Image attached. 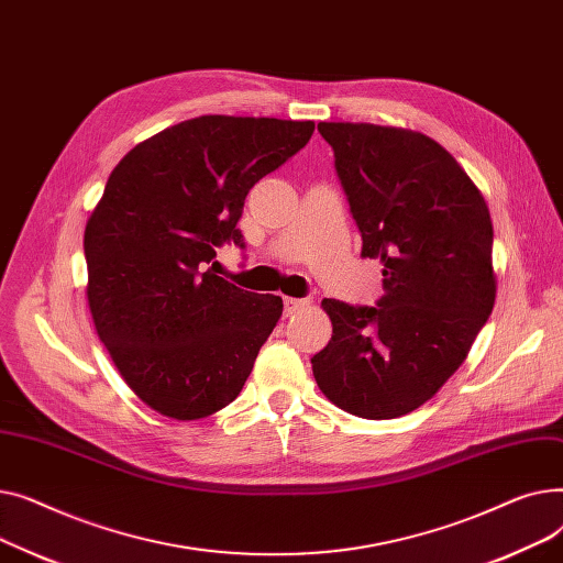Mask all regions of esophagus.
<instances>
[{
	"instance_id": "34e87169",
	"label": "esophagus",
	"mask_w": 563,
	"mask_h": 563,
	"mask_svg": "<svg viewBox=\"0 0 563 563\" xmlns=\"http://www.w3.org/2000/svg\"><path fill=\"white\" fill-rule=\"evenodd\" d=\"M308 306H310V301H308V299H294V297H287V299H285V314H287V317H294V314L303 312Z\"/></svg>"
}]
</instances>
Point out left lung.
<instances>
[{
    "label": "left lung",
    "instance_id": "1",
    "mask_svg": "<svg viewBox=\"0 0 563 563\" xmlns=\"http://www.w3.org/2000/svg\"><path fill=\"white\" fill-rule=\"evenodd\" d=\"M317 130L335 153L363 257L383 264V297L376 308L321 301L333 335L312 356V374L351 416L401 418L445 386L493 312L488 205L422 132L372 123Z\"/></svg>",
    "mask_w": 563,
    "mask_h": 563
}]
</instances>
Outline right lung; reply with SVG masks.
<instances>
[{
  "instance_id": "obj_1",
  "label": "right lung",
  "mask_w": 563,
  "mask_h": 563,
  "mask_svg": "<svg viewBox=\"0 0 563 563\" xmlns=\"http://www.w3.org/2000/svg\"><path fill=\"white\" fill-rule=\"evenodd\" d=\"M312 132V121L198 115L111 170L84 230L88 310L115 369L162 416L200 420L242 393L283 299L205 264L223 242L244 246L249 191Z\"/></svg>"
}]
</instances>
